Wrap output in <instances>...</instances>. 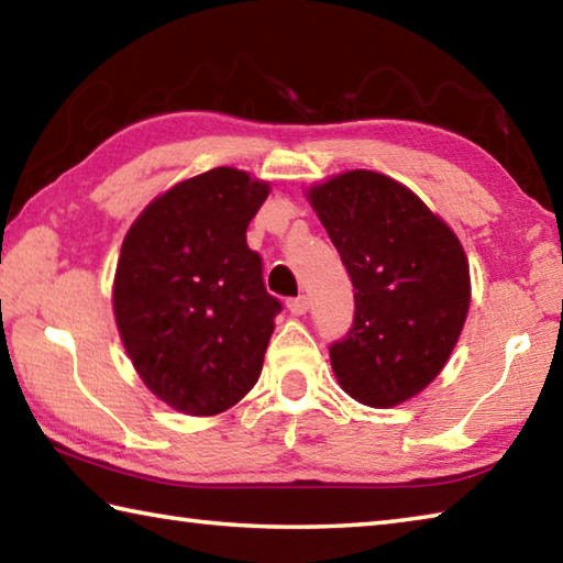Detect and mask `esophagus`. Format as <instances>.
Returning <instances> with one entry per match:
<instances>
[{
	"mask_svg": "<svg viewBox=\"0 0 563 563\" xmlns=\"http://www.w3.org/2000/svg\"><path fill=\"white\" fill-rule=\"evenodd\" d=\"M288 310L292 312V314H305L310 310V300L305 298V295H300V298H290L288 300Z\"/></svg>",
	"mask_w": 563,
	"mask_h": 563,
	"instance_id": "1",
	"label": "esophagus"
}]
</instances>
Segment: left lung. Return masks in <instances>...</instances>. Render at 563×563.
<instances>
[{
	"mask_svg": "<svg viewBox=\"0 0 563 563\" xmlns=\"http://www.w3.org/2000/svg\"><path fill=\"white\" fill-rule=\"evenodd\" d=\"M308 199L356 290L352 330L330 346L334 376L360 404H404L443 372L463 332L467 255L441 217L379 172H342Z\"/></svg>",
	"mask_w": 563,
	"mask_h": 563,
	"instance_id": "obj_1",
	"label": "left lung"
}]
</instances>
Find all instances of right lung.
<instances>
[{"instance_id": "right-lung-1", "label": "right lung", "mask_w": 563, "mask_h": 563, "mask_svg": "<svg viewBox=\"0 0 563 563\" xmlns=\"http://www.w3.org/2000/svg\"><path fill=\"white\" fill-rule=\"evenodd\" d=\"M268 181L217 167L159 194L122 241L112 310L140 379L187 416L239 404L263 369L283 308L246 229Z\"/></svg>"}]
</instances>
